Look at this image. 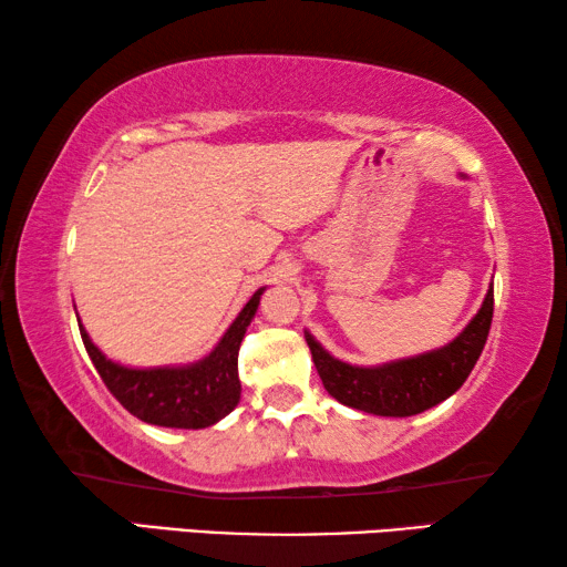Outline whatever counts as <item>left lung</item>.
<instances>
[{
  "instance_id": "8db88e82",
  "label": "left lung",
  "mask_w": 567,
  "mask_h": 567,
  "mask_svg": "<svg viewBox=\"0 0 567 567\" xmlns=\"http://www.w3.org/2000/svg\"><path fill=\"white\" fill-rule=\"evenodd\" d=\"M493 305L491 285L480 312L453 342L417 358L380 364V368H354V364L334 360L310 332H305V340L310 344L322 385L334 400L370 415L410 417L447 400L467 380L491 332Z\"/></svg>"
}]
</instances>
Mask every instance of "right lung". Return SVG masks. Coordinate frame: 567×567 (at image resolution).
<instances>
[{
  "mask_svg": "<svg viewBox=\"0 0 567 567\" xmlns=\"http://www.w3.org/2000/svg\"><path fill=\"white\" fill-rule=\"evenodd\" d=\"M262 292L265 290H257L249 297V302L229 324L217 348L205 360L187 364V368H122L94 348L90 334L80 324L82 342L104 385L134 417L162 427H209L223 420L227 412H233L239 402L243 385L237 375V354Z\"/></svg>",
  "mask_w": 567,
  "mask_h": 567,
  "instance_id": "1",
  "label": "right lung"
}]
</instances>
